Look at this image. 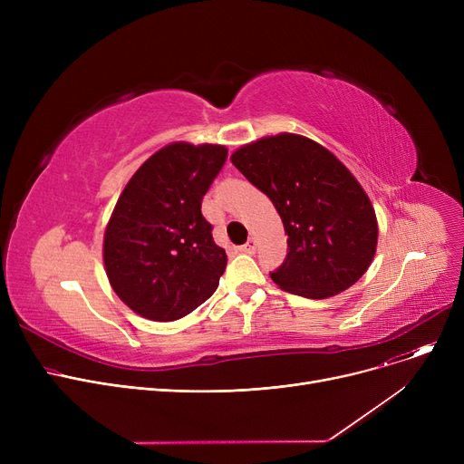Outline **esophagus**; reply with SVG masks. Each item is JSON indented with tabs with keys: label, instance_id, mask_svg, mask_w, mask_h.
Returning <instances> with one entry per match:
<instances>
[{
	"label": "esophagus",
	"instance_id": "34e87169",
	"mask_svg": "<svg viewBox=\"0 0 464 464\" xmlns=\"http://www.w3.org/2000/svg\"><path fill=\"white\" fill-rule=\"evenodd\" d=\"M240 252H245V254H256V240L250 238V240L246 242V245L240 246Z\"/></svg>",
	"mask_w": 464,
	"mask_h": 464
}]
</instances>
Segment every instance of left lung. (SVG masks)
<instances>
[{
  "label": "left lung",
  "mask_w": 464,
  "mask_h": 464,
  "mask_svg": "<svg viewBox=\"0 0 464 464\" xmlns=\"http://www.w3.org/2000/svg\"><path fill=\"white\" fill-rule=\"evenodd\" d=\"M233 165L278 210L287 256L271 278L306 299H327L371 266L378 222L369 195L348 167L315 140L280 133L245 144Z\"/></svg>",
  "instance_id": "left-lung-1"
}]
</instances>
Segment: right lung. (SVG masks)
<instances>
[{
  "label": "right lung",
  "instance_id": "right-lung-1",
  "mask_svg": "<svg viewBox=\"0 0 464 464\" xmlns=\"http://www.w3.org/2000/svg\"><path fill=\"white\" fill-rule=\"evenodd\" d=\"M226 158L222 144H167L120 193L103 261L114 294L142 318L180 320L216 291L227 256L212 238L201 201Z\"/></svg>",
  "mask_w": 464,
  "mask_h": 464
}]
</instances>
